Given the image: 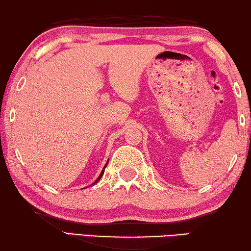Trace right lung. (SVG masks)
Here are the masks:
<instances>
[{
  "label": "right lung",
  "mask_w": 251,
  "mask_h": 251,
  "mask_svg": "<svg viewBox=\"0 0 251 251\" xmlns=\"http://www.w3.org/2000/svg\"><path fill=\"white\" fill-rule=\"evenodd\" d=\"M106 164H108V162H106V163H105V166H104V168H103V169H102V171H101V174H100V176H98V179H97V180H96V181H94V182H93V183L91 184V186H93V184H96V183H97V182L99 181V180H100V179H101V176H103V174H104V169H105Z\"/></svg>",
  "instance_id": "right-lung-1"
}]
</instances>
